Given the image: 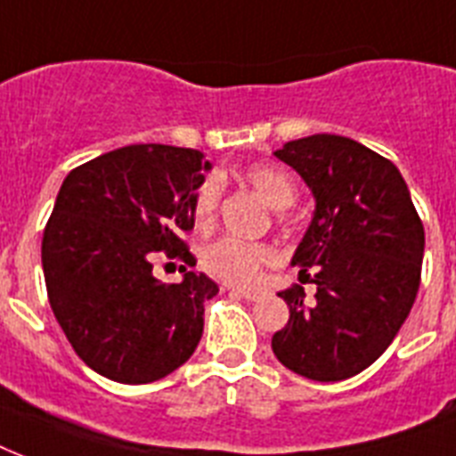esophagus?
<instances>
[{
	"instance_id": "obj_1",
	"label": "esophagus",
	"mask_w": 456,
	"mask_h": 456,
	"mask_svg": "<svg viewBox=\"0 0 456 456\" xmlns=\"http://www.w3.org/2000/svg\"><path fill=\"white\" fill-rule=\"evenodd\" d=\"M229 293H236V296H241L246 300H257L263 296V291H253V289H239V286H227Z\"/></svg>"
}]
</instances>
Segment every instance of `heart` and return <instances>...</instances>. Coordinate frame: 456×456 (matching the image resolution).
<instances>
[{
  "label": "heart",
  "mask_w": 456,
  "mask_h": 456,
  "mask_svg": "<svg viewBox=\"0 0 456 456\" xmlns=\"http://www.w3.org/2000/svg\"><path fill=\"white\" fill-rule=\"evenodd\" d=\"M243 179L277 210L289 208L298 196V189H296L291 175L277 165H248L243 170ZM217 203H220V182H217V177H206L196 186L191 199V213L199 227H208L213 222ZM274 257H277V253L270 243L241 241V239L227 236V239L210 243L200 253V267L220 281L248 286L260 277L265 265L274 263Z\"/></svg>",
  "instance_id": "1"
}]
</instances>
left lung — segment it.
Masks as SVG:
<instances>
[{
    "label": "left lung",
    "instance_id": "left-lung-1",
    "mask_svg": "<svg viewBox=\"0 0 456 456\" xmlns=\"http://www.w3.org/2000/svg\"><path fill=\"white\" fill-rule=\"evenodd\" d=\"M274 156L314 193V215L291 265L317 284L279 296L289 324L272 336L286 369L312 381H343L374 364L410 314L424 260V224L388 158L338 134H312Z\"/></svg>",
    "mask_w": 456,
    "mask_h": 456
}]
</instances>
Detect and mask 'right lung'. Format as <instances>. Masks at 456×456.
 Masks as SVG:
<instances>
[{
    "instance_id": "1",
    "label": "right lung",
    "mask_w": 456,
    "mask_h": 456,
    "mask_svg": "<svg viewBox=\"0 0 456 456\" xmlns=\"http://www.w3.org/2000/svg\"><path fill=\"white\" fill-rule=\"evenodd\" d=\"M210 170L196 149L132 144L68 172L42 236L53 317L89 369L118 383L172 374L203 336V303L217 293L182 239L191 199ZM158 256L185 263L182 285L152 277Z\"/></svg>"
}]
</instances>
